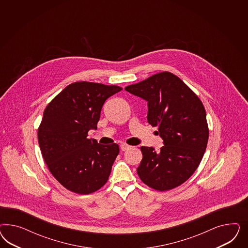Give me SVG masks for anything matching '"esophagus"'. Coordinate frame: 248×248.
<instances>
[{"mask_svg":"<svg viewBox=\"0 0 248 248\" xmlns=\"http://www.w3.org/2000/svg\"><path fill=\"white\" fill-rule=\"evenodd\" d=\"M132 146H130V145H128L126 143H122L120 145L121 150L122 151H126L128 149H130Z\"/></svg>","mask_w":248,"mask_h":248,"instance_id":"esophagus-1","label":"esophagus"}]
</instances>
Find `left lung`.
<instances>
[{"label":"left lung","mask_w":248,"mask_h":248,"mask_svg":"<svg viewBox=\"0 0 248 248\" xmlns=\"http://www.w3.org/2000/svg\"><path fill=\"white\" fill-rule=\"evenodd\" d=\"M125 91L147 102V121L158 126L164 146H142L140 179L158 191L176 187L190 178L206 149L209 131L202 102L179 77L169 72L152 75Z\"/></svg>","instance_id":"1"}]
</instances>
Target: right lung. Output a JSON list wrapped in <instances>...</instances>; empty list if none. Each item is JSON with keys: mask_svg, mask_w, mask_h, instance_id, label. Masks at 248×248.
Masks as SVG:
<instances>
[{"mask_svg": "<svg viewBox=\"0 0 248 248\" xmlns=\"http://www.w3.org/2000/svg\"><path fill=\"white\" fill-rule=\"evenodd\" d=\"M121 90L116 85L76 82L45 108L38 129L42 155L55 179L74 193H93L108 180L119 146L87 136L89 130L97 129L105 101Z\"/></svg>", "mask_w": 248, "mask_h": 248, "instance_id": "add662e5", "label": "right lung"}]
</instances>
